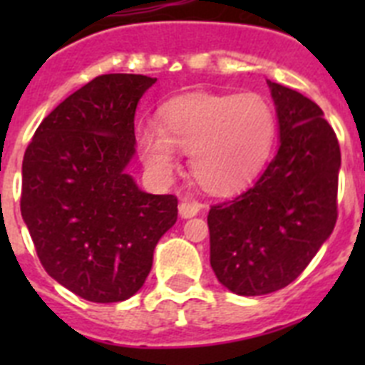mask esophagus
<instances>
[{"mask_svg": "<svg viewBox=\"0 0 365 365\" xmlns=\"http://www.w3.org/2000/svg\"><path fill=\"white\" fill-rule=\"evenodd\" d=\"M199 210H201V205L197 201H182L179 205V214L182 217H193L199 214Z\"/></svg>", "mask_w": 365, "mask_h": 365, "instance_id": "1", "label": "esophagus"}]
</instances>
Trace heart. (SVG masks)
<instances>
[{"label":"heart","instance_id":"heart-1","mask_svg":"<svg viewBox=\"0 0 365 365\" xmlns=\"http://www.w3.org/2000/svg\"><path fill=\"white\" fill-rule=\"evenodd\" d=\"M160 128L146 125L137 146L151 173L168 179L177 150L190 153V170L202 188L230 193L247 186L269 160L278 117L261 93H195L160 109Z\"/></svg>","mask_w":365,"mask_h":365}]
</instances>
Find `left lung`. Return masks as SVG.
Here are the masks:
<instances>
[{
  "label": "left lung",
  "mask_w": 365,
  "mask_h": 365,
  "mask_svg": "<svg viewBox=\"0 0 365 365\" xmlns=\"http://www.w3.org/2000/svg\"><path fill=\"white\" fill-rule=\"evenodd\" d=\"M279 120L278 153L245 192L210 206V265L240 296L294 282L338 219L340 144L311 98L269 82Z\"/></svg>",
  "instance_id": "1"
}]
</instances>
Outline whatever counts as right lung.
<instances>
[{
	"mask_svg": "<svg viewBox=\"0 0 365 365\" xmlns=\"http://www.w3.org/2000/svg\"><path fill=\"white\" fill-rule=\"evenodd\" d=\"M157 78L100 74L38 125L25 150L21 215L40 263L80 298L124 302L144 285L175 195L137 188L135 109Z\"/></svg>",
	"mask_w": 365,
	"mask_h": 365,
	"instance_id": "obj_1",
	"label": "right lung"
}]
</instances>
